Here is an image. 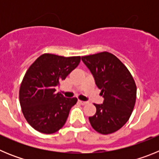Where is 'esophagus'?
<instances>
[{
  "label": "esophagus",
  "mask_w": 159,
  "mask_h": 159,
  "mask_svg": "<svg viewBox=\"0 0 159 159\" xmlns=\"http://www.w3.org/2000/svg\"><path fill=\"white\" fill-rule=\"evenodd\" d=\"M79 103L81 105H86L87 103H88V102H85V101H81V100H79L78 101Z\"/></svg>",
  "instance_id": "1"
}]
</instances>
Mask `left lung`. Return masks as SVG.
Here are the masks:
<instances>
[{"label":"left lung","mask_w":159,"mask_h":159,"mask_svg":"<svg viewBox=\"0 0 159 159\" xmlns=\"http://www.w3.org/2000/svg\"><path fill=\"white\" fill-rule=\"evenodd\" d=\"M92 72L95 84L104 98L102 104H94L96 113L89 117L94 130L111 134L128 121L134 109L137 88L127 67L107 52L82 57Z\"/></svg>","instance_id":"8db88e82"}]
</instances>
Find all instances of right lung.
I'll return each mask as SVG.
<instances>
[{
    "label": "right lung",
    "instance_id": "obj_1",
    "mask_svg": "<svg viewBox=\"0 0 159 159\" xmlns=\"http://www.w3.org/2000/svg\"><path fill=\"white\" fill-rule=\"evenodd\" d=\"M80 60V57L45 53L27 70L20 84L19 99L25 119L35 130L52 134L65 124L77 99L65 98L57 93L55 88L79 65Z\"/></svg>",
    "mask_w": 159,
    "mask_h": 159
}]
</instances>
